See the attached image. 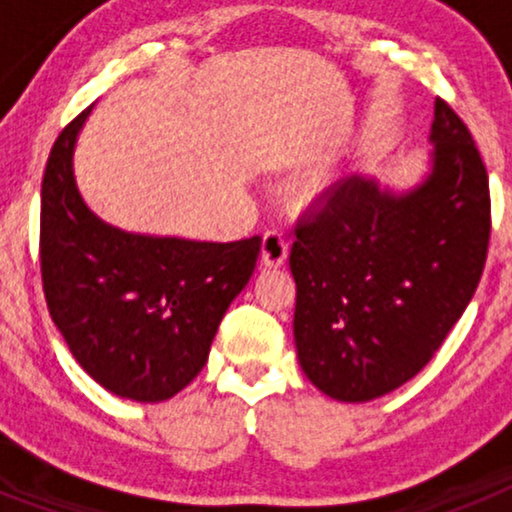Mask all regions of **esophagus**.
Masks as SVG:
<instances>
[{
    "instance_id": "esophagus-1",
    "label": "esophagus",
    "mask_w": 512,
    "mask_h": 512,
    "mask_svg": "<svg viewBox=\"0 0 512 512\" xmlns=\"http://www.w3.org/2000/svg\"><path fill=\"white\" fill-rule=\"evenodd\" d=\"M289 243L279 230H266L264 241H261V264L269 269H277L287 261Z\"/></svg>"
}]
</instances>
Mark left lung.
<instances>
[{
	"instance_id": "left-lung-1",
	"label": "left lung",
	"mask_w": 512,
	"mask_h": 512,
	"mask_svg": "<svg viewBox=\"0 0 512 512\" xmlns=\"http://www.w3.org/2000/svg\"><path fill=\"white\" fill-rule=\"evenodd\" d=\"M428 169L408 189L351 176L297 228L295 346L341 402H369L423 369L474 297L490 243V184L467 125L436 99Z\"/></svg>"
}]
</instances>
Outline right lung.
Here are the masks:
<instances>
[{
	"label": "right lung",
	"mask_w": 512,
	"mask_h": 512,
	"mask_svg": "<svg viewBox=\"0 0 512 512\" xmlns=\"http://www.w3.org/2000/svg\"><path fill=\"white\" fill-rule=\"evenodd\" d=\"M92 107L63 128L43 174L45 300L94 382L125 400L164 402L207 364L217 325L251 279L261 238L189 241L104 223L74 176L76 140Z\"/></svg>",
	"instance_id": "obj_1"
}]
</instances>
